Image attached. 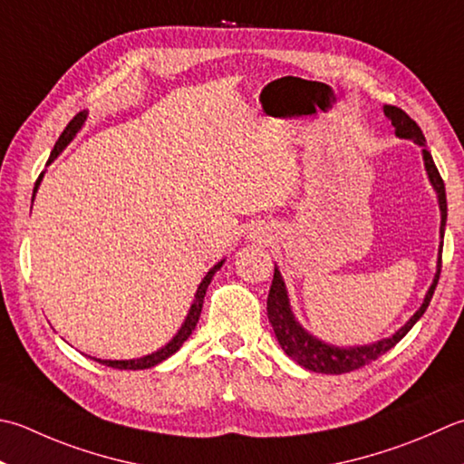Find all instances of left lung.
Segmentation results:
<instances>
[{
	"label": "left lung",
	"instance_id": "1",
	"mask_svg": "<svg viewBox=\"0 0 464 464\" xmlns=\"http://www.w3.org/2000/svg\"><path fill=\"white\" fill-rule=\"evenodd\" d=\"M384 114L394 126V132L398 139L412 140L414 144L422 147V160L426 175H429L430 185L437 193L439 208H440V249H439V261H437V274H434L432 284L429 292L424 295L422 305L416 310V314L408 320L401 330L394 332L390 338H382L378 342L364 343V346H334V343L324 342L315 338L314 334L307 332L302 324L295 320V314L289 304L285 281L281 277V271L276 266L274 281H271V289L267 295V317L271 328L276 332V338L279 342L281 350H284L289 358L297 362L299 366L305 370L317 372V374H343V372L358 370L362 366L370 364V362L378 360L382 353H386L390 348H394L404 335L412 330V325L420 320L422 314L429 307L434 289H437L439 277H440V266H442V237H444V225H447V193H444V183L439 175V169L434 165L430 152L426 150V140L420 130V126L416 124L411 116L396 106H384Z\"/></svg>",
	"mask_w": 464,
	"mask_h": 464
}]
</instances>
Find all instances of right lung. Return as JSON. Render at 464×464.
Here are the masks:
<instances>
[{
  "label": "right lung",
  "instance_id": "obj_1",
  "mask_svg": "<svg viewBox=\"0 0 464 464\" xmlns=\"http://www.w3.org/2000/svg\"><path fill=\"white\" fill-rule=\"evenodd\" d=\"M86 118H88V111H82V112H78L74 118H72L66 129H63V132L60 134L58 142L53 144V150H52V154H50V160H48V162H52L53 159H56L58 154H60L63 149H66L72 140H74V136L80 132L82 126H84ZM42 179H44V172L40 175V179L35 180L34 197H35V193H38ZM32 203H34V198H32ZM223 263H225V259H221L219 263H217V266H213L211 269L207 271V276L203 277V281H201V284H198V287H197L195 299H193V304H190V310H188V314H187V317H185L183 325H180L179 332H177L175 335H172V340H170L169 343H165V346L159 348L157 352L149 353V356H142V358H132V360H100V358H92V360L100 362V364H104V366L118 368V370H147V368L157 366V364H160V362H165L167 358H170L172 353L179 352V348L183 346V343L188 340V335L193 334L195 325H197V322H198V317H201L203 299H205V294H207V287H208V284H211L213 276L217 274V271L221 269Z\"/></svg>",
  "mask_w": 464,
  "mask_h": 464
}]
</instances>
